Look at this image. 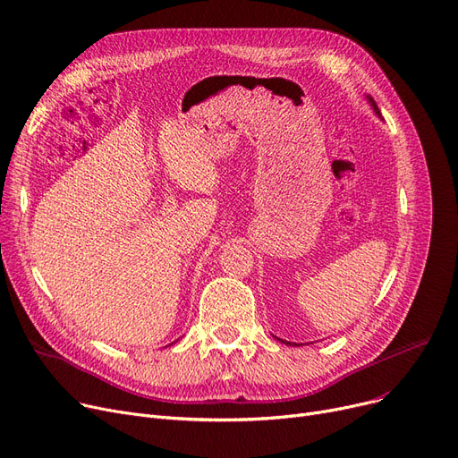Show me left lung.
Masks as SVG:
<instances>
[{"instance_id": "left-lung-1", "label": "left lung", "mask_w": 458, "mask_h": 458, "mask_svg": "<svg viewBox=\"0 0 458 458\" xmlns=\"http://www.w3.org/2000/svg\"><path fill=\"white\" fill-rule=\"evenodd\" d=\"M369 101H370V105H372V108L376 110V114H380V110H377V106H376V103L372 101V98H369ZM286 344H290V343H286Z\"/></svg>"}]
</instances>
